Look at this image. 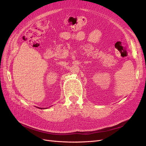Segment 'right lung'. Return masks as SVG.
<instances>
[{
  "instance_id": "1",
  "label": "right lung",
  "mask_w": 146,
  "mask_h": 146,
  "mask_svg": "<svg viewBox=\"0 0 146 146\" xmlns=\"http://www.w3.org/2000/svg\"><path fill=\"white\" fill-rule=\"evenodd\" d=\"M39 108V107H38ZM39 109H45V108H39Z\"/></svg>"
}]
</instances>
